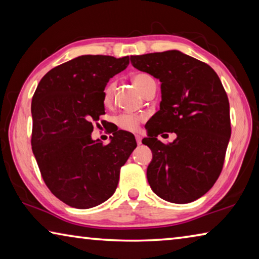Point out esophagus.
Returning <instances> with one entry per match:
<instances>
[{
    "mask_svg": "<svg viewBox=\"0 0 259 259\" xmlns=\"http://www.w3.org/2000/svg\"><path fill=\"white\" fill-rule=\"evenodd\" d=\"M135 137H136V142H137L138 145H140V144H142V136L137 134L135 136Z\"/></svg>",
    "mask_w": 259,
    "mask_h": 259,
    "instance_id": "obj_1",
    "label": "esophagus"
}]
</instances>
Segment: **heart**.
<instances>
[{
  "instance_id": "heart-1",
  "label": "heart",
  "mask_w": 259,
  "mask_h": 259,
  "mask_svg": "<svg viewBox=\"0 0 259 259\" xmlns=\"http://www.w3.org/2000/svg\"><path fill=\"white\" fill-rule=\"evenodd\" d=\"M133 82L135 83V85L138 88V90L142 94L145 93L148 87L154 84L155 83L154 78H153L151 75H148V74H146V73L134 74ZM114 90H115V83L114 82H109L108 84L105 87L104 93H103V100H104L105 105L111 104L112 99H113ZM143 119H144V116L140 115V114L122 113L116 117V124L123 130L135 131V130H137L138 125L140 122L143 121Z\"/></svg>"
}]
</instances>
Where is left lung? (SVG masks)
<instances>
[{"mask_svg":"<svg viewBox=\"0 0 259 259\" xmlns=\"http://www.w3.org/2000/svg\"><path fill=\"white\" fill-rule=\"evenodd\" d=\"M131 64L161 82L160 109L143 139L153 159L147 181L153 192L172 203H190L216 183L231 137L230 103L213 69L178 50L131 56ZM178 137L165 146L156 137Z\"/></svg>","mask_w":259,"mask_h":259,"instance_id":"obj_1","label":"left lung"}]
</instances>
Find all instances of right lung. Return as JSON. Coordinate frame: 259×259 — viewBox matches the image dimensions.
I'll list each match as a JSON object with an SVG mask.
<instances>
[{
  "label": "right lung",
  "mask_w": 259,
  "mask_h": 259,
  "mask_svg": "<svg viewBox=\"0 0 259 259\" xmlns=\"http://www.w3.org/2000/svg\"><path fill=\"white\" fill-rule=\"evenodd\" d=\"M129 57L84 55L48 72L32 99V150L52 194L77 209H89L114 194L120 169L137 146L119 130L103 145L94 140V121L105 113L103 93Z\"/></svg>",
  "instance_id": "obj_1"
}]
</instances>
